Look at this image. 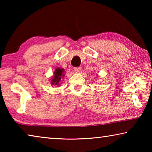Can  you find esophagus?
Masks as SVG:
<instances>
[{
  "label": "esophagus",
  "mask_w": 152,
  "mask_h": 152,
  "mask_svg": "<svg viewBox=\"0 0 152 152\" xmlns=\"http://www.w3.org/2000/svg\"><path fill=\"white\" fill-rule=\"evenodd\" d=\"M80 67H76V68H74V72L76 73H78V72H80Z\"/></svg>",
  "instance_id": "obj_1"
}]
</instances>
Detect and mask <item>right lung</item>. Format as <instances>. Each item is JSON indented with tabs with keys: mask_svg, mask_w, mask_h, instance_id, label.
Instances as JSON below:
<instances>
[{
	"mask_svg": "<svg viewBox=\"0 0 152 152\" xmlns=\"http://www.w3.org/2000/svg\"><path fill=\"white\" fill-rule=\"evenodd\" d=\"M64 70L63 69H61L60 68H57L54 72V76L52 78H51V84L55 86H59L61 82V78L64 77Z\"/></svg>",
	"mask_w": 152,
	"mask_h": 152,
	"instance_id": "obj_1",
	"label": "right lung"
}]
</instances>
